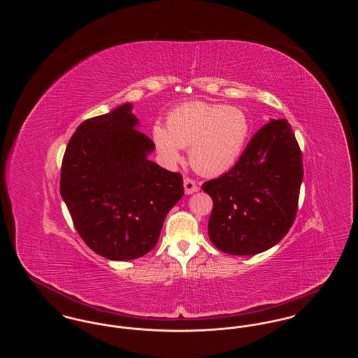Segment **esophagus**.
<instances>
[{"label": "esophagus", "instance_id": "1", "mask_svg": "<svg viewBox=\"0 0 358 358\" xmlns=\"http://www.w3.org/2000/svg\"><path fill=\"white\" fill-rule=\"evenodd\" d=\"M184 187H185V193H187V194H192V193H194V192L199 190V187H197V184L194 182V180H192V178H189V177H187V178L184 180Z\"/></svg>", "mask_w": 358, "mask_h": 358}]
</instances>
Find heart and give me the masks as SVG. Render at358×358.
<instances>
[{"label": "heart", "mask_w": 358, "mask_h": 358, "mask_svg": "<svg viewBox=\"0 0 358 358\" xmlns=\"http://www.w3.org/2000/svg\"><path fill=\"white\" fill-rule=\"evenodd\" d=\"M152 127L157 153L166 166L176 165L189 148L190 164L205 176H220L232 169L251 136L245 111L219 103H184L173 108L166 120Z\"/></svg>", "instance_id": "1"}]
</instances>
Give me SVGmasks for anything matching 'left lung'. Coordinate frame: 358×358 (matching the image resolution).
<instances>
[{
  "label": "left lung",
  "mask_w": 358,
  "mask_h": 358,
  "mask_svg": "<svg viewBox=\"0 0 358 358\" xmlns=\"http://www.w3.org/2000/svg\"><path fill=\"white\" fill-rule=\"evenodd\" d=\"M302 178V153L289 122H268L231 171L203 185L213 200V245L229 255H256L278 244L295 220Z\"/></svg>",
  "instance_id": "left-lung-1"
}]
</instances>
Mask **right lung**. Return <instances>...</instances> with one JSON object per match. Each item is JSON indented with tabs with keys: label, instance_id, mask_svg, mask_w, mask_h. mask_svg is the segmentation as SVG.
<instances>
[{
	"label": "right lung",
	"instance_id": "add662e5",
	"mask_svg": "<svg viewBox=\"0 0 358 358\" xmlns=\"http://www.w3.org/2000/svg\"><path fill=\"white\" fill-rule=\"evenodd\" d=\"M136 124L130 103L85 120L62 162L60 193L73 225L94 252L110 260L150 252L184 194L180 173L148 159L155 146Z\"/></svg>",
	"mask_w": 358,
	"mask_h": 358
}]
</instances>
